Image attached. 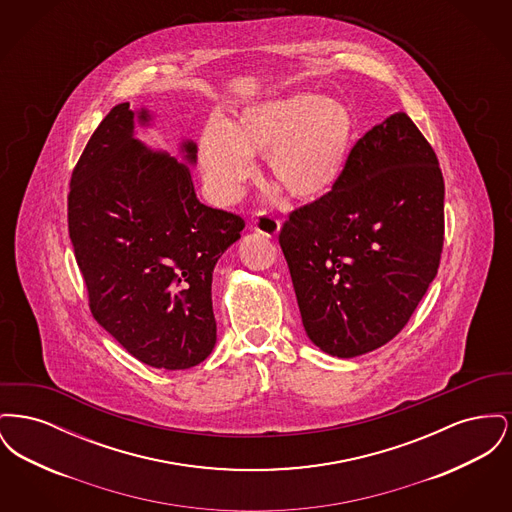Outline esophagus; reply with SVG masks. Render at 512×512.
<instances>
[{"label":"esophagus","instance_id":"1","mask_svg":"<svg viewBox=\"0 0 512 512\" xmlns=\"http://www.w3.org/2000/svg\"><path fill=\"white\" fill-rule=\"evenodd\" d=\"M253 228L261 234H265L268 238L276 236L280 232V220L276 219L274 215H270L267 211L259 213L255 219H253Z\"/></svg>","mask_w":512,"mask_h":512}]
</instances>
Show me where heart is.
I'll list each match as a JSON object with an SVG mask.
<instances>
[{
  "mask_svg": "<svg viewBox=\"0 0 512 512\" xmlns=\"http://www.w3.org/2000/svg\"><path fill=\"white\" fill-rule=\"evenodd\" d=\"M353 142L355 119L345 103L301 92L249 105L230 124H207L199 163L220 205L242 197L255 155H267L272 182L293 199L317 201L340 184Z\"/></svg>",
  "mask_w": 512,
  "mask_h": 512,
  "instance_id": "heart-1",
  "label": "heart"
}]
</instances>
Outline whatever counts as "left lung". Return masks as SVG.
<instances>
[{
    "label": "left lung",
    "mask_w": 512,
    "mask_h": 512,
    "mask_svg": "<svg viewBox=\"0 0 512 512\" xmlns=\"http://www.w3.org/2000/svg\"><path fill=\"white\" fill-rule=\"evenodd\" d=\"M438 157L407 113L353 146L340 184L293 211L278 242L309 340L351 359L393 340L438 274Z\"/></svg>",
    "instance_id": "1"
}]
</instances>
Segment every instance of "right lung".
<instances>
[{
    "mask_svg": "<svg viewBox=\"0 0 512 512\" xmlns=\"http://www.w3.org/2000/svg\"><path fill=\"white\" fill-rule=\"evenodd\" d=\"M149 121L119 103L99 122L71 176L69 236L99 324L138 361L184 370L217 343L213 270L245 222L197 199L194 142L184 165L134 138Z\"/></svg>",
    "mask_w": 512,
    "mask_h": 512,
    "instance_id": "right-lung-1",
    "label": "right lung"
}]
</instances>
